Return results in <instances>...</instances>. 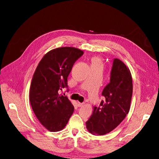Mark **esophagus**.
<instances>
[{
	"mask_svg": "<svg viewBox=\"0 0 159 159\" xmlns=\"http://www.w3.org/2000/svg\"><path fill=\"white\" fill-rule=\"evenodd\" d=\"M84 105V103H80V102H77V106L79 107H82L83 105Z\"/></svg>",
	"mask_w": 159,
	"mask_h": 159,
	"instance_id": "1",
	"label": "esophagus"
}]
</instances>
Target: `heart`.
I'll return each mask as SVG.
<instances>
[{
  "instance_id": "heart-1",
  "label": "heart",
  "mask_w": 159,
  "mask_h": 159,
  "mask_svg": "<svg viewBox=\"0 0 159 159\" xmlns=\"http://www.w3.org/2000/svg\"><path fill=\"white\" fill-rule=\"evenodd\" d=\"M92 64L102 65V61L98 57H93L92 58Z\"/></svg>"
}]
</instances>
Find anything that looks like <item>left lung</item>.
I'll return each instance as SVG.
<instances>
[{
  "label": "left lung",
  "mask_w": 159,
  "mask_h": 159,
  "mask_svg": "<svg viewBox=\"0 0 159 159\" xmlns=\"http://www.w3.org/2000/svg\"><path fill=\"white\" fill-rule=\"evenodd\" d=\"M102 95L105 98L94 107L86 127L92 134H106L116 128L129 113L133 95L131 72L120 60H113L110 82Z\"/></svg>",
  "instance_id": "left-lung-1"
}]
</instances>
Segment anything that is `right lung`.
Returning a JSON list of instances; mask_svg holds the SVG:
<instances>
[{"label": "right lung", "mask_w": 159, "mask_h": 159, "mask_svg": "<svg viewBox=\"0 0 159 159\" xmlns=\"http://www.w3.org/2000/svg\"><path fill=\"white\" fill-rule=\"evenodd\" d=\"M84 54L79 49L63 47L46 54L31 82L30 102L40 122L51 132L62 130L74 111L67 96L58 91L68 89L67 78L74 63Z\"/></svg>", "instance_id": "obj_1"}]
</instances>
